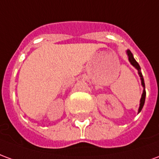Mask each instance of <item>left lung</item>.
<instances>
[{
  "mask_svg": "<svg viewBox=\"0 0 159 159\" xmlns=\"http://www.w3.org/2000/svg\"><path fill=\"white\" fill-rule=\"evenodd\" d=\"M127 53H128V56H129V62L133 65L137 70H138V71H139V75L140 76V79H141V84H142V86L145 88V83H144V79H143V76H142V74L140 72V67L139 66V64L136 62V60L134 59L133 54L131 53L129 50H128L127 51ZM145 100H146V91L144 90L143 93H142V96H141V99H140V108H139V112H140L141 109H142V107L144 106V103H145Z\"/></svg>",
  "mask_w": 159,
  "mask_h": 159,
  "instance_id": "1",
  "label": "left lung"
}]
</instances>
